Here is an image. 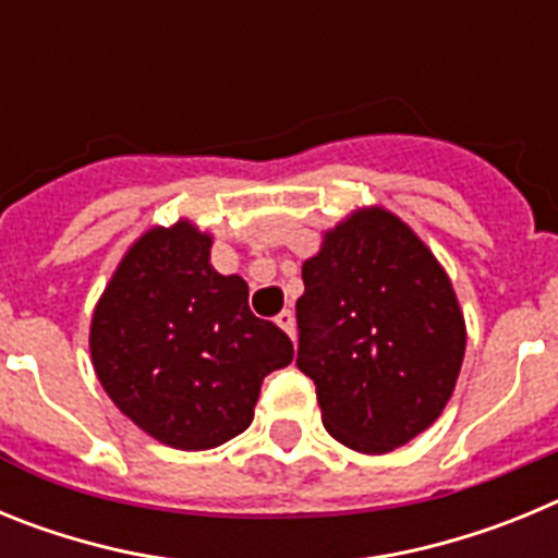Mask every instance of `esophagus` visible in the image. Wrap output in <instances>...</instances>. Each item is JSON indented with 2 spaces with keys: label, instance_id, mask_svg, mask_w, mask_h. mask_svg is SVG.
<instances>
[{
  "label": "esophagus",
  "instance_id": "1",
  "mask_svg": "<svg viewBox=\"0 0 558 558\" xmlns=\"http://www.w3.org/2000/svg\"><path fill=\"white\" fill-rule=\"evenodd\" d=\"M276 324H279V327H282L290 338H295V318L290 310H282V313L276 315Z\"/></svg>",
  "mask_w": 558,
  "mask_h": 558
}]
</instances>
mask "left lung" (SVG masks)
<instances>
[{"label":"left lung","instance_id":"1","mask_svg":"<svg viewBox=\"0 0 558 558\" xmlns=\"http://www.w3.org/2000/svg\"><path fill=\"white\" fill-rule=\"evenodd\" d=\"M302 279L295 366L315 383L329 436L383 456L425 433L456 391L466 324L422 236L363 206L324 231Z\"/></svg>","mask_w":558,"mask_h":558}]
</instances>
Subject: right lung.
I'll return each mask as SVG.
<instances>
[{
    "label": "right lung",
    "instance_id": "right-lung-1",
    "mask_svg": "<svg viewBox=\"0 0 558 558\" xmlns=\"http://www.w3.org/2000/svg\"><path fill=\"white\" fill-rule=\"evenodd\" d=\"M192 220L153 226L125 251L88 327L100 386L133 425L175 450L226 445L254 418L265 374L293 343L248 307L243 276L211 268Z\"/></svg>",
    "mask_w": 558,
    "mask_h": 558
}]
</instances>
